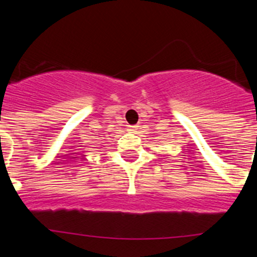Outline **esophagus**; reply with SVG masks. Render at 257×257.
I'll return each mask as SVG.
<instances>
[{
    "label": "esophagus",
    "mask_w": 257,
    "mask_h": 257,
    "mask_svg": "<svg viewBox=\"0 0 257 257\" xmlns=\"http://www.w3.org/2000/svg\"><path fill=\"white\" fill-rule=\"evenodd\" d=\"M128 129H129V131H131L132 133H135V132H137L138 131V125H128Z\"/></svg>",
    "instance_id": "1"
}]
</instances>
